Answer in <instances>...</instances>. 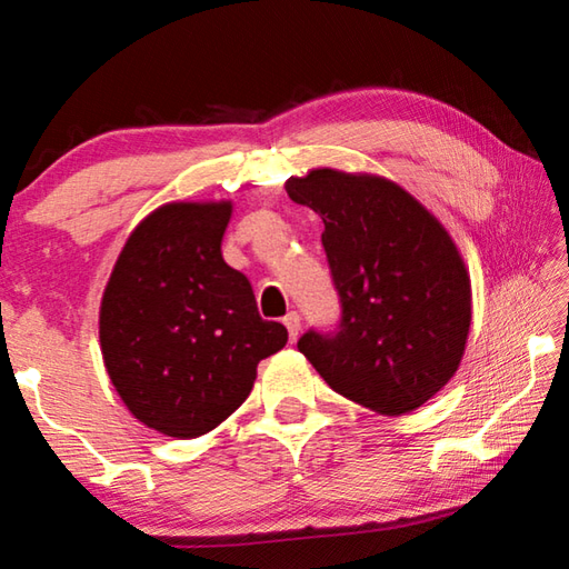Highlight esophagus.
Wrapping results in <instances>:
<instances>
[{"instance_id": "obj_1", "label": "esophagus", "mask_w": 569, "mask_h": 569, "mask_svg": "<svg viewBox=\"0 0 569 569\" xmlns=\"http://www.w3.org/2000/svg\"><path fill=\"white\" fill-rule=\"evenodd\" d=\"M283 326L288 329V339L296 341L298 339V331H301V316H298L296 311L286 313L283 316Z\"/></svg>"}]
</instances>
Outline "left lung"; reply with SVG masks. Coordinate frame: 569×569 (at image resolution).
Wrapping results in <instances>:
<instances>
[{
    "label": "left lung",
    "instance_id": "obj_1",
    "mask_svg": "<svg viewBox=\"0 0 569 569\" xmlns=\"http://www.w3.org/2000/svg\"><path fill=\"white\" fill-rule=\"evenodd\" d=\"M286 192L323 220L341 306L336 329H308L298 351L366 409L421 407L455 377L471 321L469 276L447 230L383 178L323 168Z\"/></svg>",
    "mask_w": 569,
    "mask_h": 569
}]
</instances>
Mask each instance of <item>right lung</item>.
Here are the masks:
<instances>
[{"label": "right lung", "mask_w": 569, "mask_h": 569, "mask_svg": "<svg viewBox=\"0 0 569 569\" xmlns=\"http://www.w3.org/2000/svg\"><path fill=\"white\" fill-rule=\"evenodd\" d=\"M230 203H170L134 228L102 296L112 387L150 429L192 439L248 399L256 366L288 341L220 253Z\"/></svg>", "instance_id": "obj_1"}]
</instances>
